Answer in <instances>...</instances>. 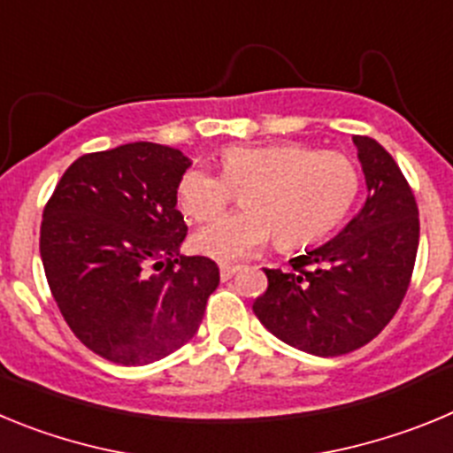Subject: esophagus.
I'll use <instances>...</instances> for the list:
<instances>
[{
  "mask_svg": "<svg viewBox=\"0 0 453 453\" xmlns=\"http://www.w3.org/2000/svg\"><path fill=\"white\" fill-rule=\"evenodd\" d=\"M235 272H238V265H222V267H219V276H222L224 281H226V279H231Z\"/></svg>",
  "mask_w": 453,
  "mask_h": 453,
  "instance_id": "34e87169",
  "label": "esophagus"
}]
</instances>
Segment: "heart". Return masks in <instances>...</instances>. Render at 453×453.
<instances>
[{
  "instance_id": "obj_1",
  "label": "heart",
  "mask_w": 453,
  "mask_h": 453,
  "mask_svg": "<svg viewBox=\"0 0 453 453\" xmlns=\"http://www.w3.org/2000/svg\"><path fill=\"white\" fill-rule=\"evenodd\" d=\"M361 190V172L338 150H313L281 140L231 145L218 156V174L203 167L183 172L177 206L190 222H211L240 192L242 211L218 219L192 238V250L218 263H238L274 235L283 251L324 240L349 215Z\"/></svg>"
}]
</instances>
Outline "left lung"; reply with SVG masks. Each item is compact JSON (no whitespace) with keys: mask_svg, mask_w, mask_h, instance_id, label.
<instances>
[{"mask_svg":"<svg viewBox=\"0 0 453 453\" xmlns=\"http://www.w3.org/2000/svg\"><path fill=\"white\" fill-rule=\"evenodd\" d=\"M367 197L361 213L326 245L267 270L256 297L263 326L315 356L349 354L386 329L402 306L419 245L413 188L376 140L354 135Z\"/></svg>","mask_w":453,"mask_h":453,"instance_id":"8db88e82","label":"left lung"}]
</instances>
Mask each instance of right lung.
<instances>
[{
  "label": "right lung",
  "mask_w": 453,
  "mask_h": 453,
  "mask_svg": "<svg viewBox=\"0 0 453 453\" xmlns=\"http://www.w3.org/2000/svg\"><path fill=\"white\" fill-rule=\"evenodd\" d=\"M183 151L129 142L92 151L56 183L40 224V258L72 334L118 365H147L197 334L219 270L179 256L188 234L177 186Z\"/></svg>",
  "instance_id": "right-lung-1"
}]
</instances>
